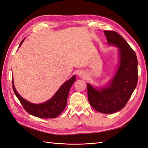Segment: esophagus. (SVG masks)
I'll return each instance as SVG.
<instances>
[{
    "label": "esophagus",
    "mask_w": 148,
    "mask_h": 148,
    "mask_svg": "<svg viewBox=\"0 0 148 148\" xmlns=\"http://www.w3.org/2000/svg\"><path fill=\"white\" fill-rule=\"evenodd\" d=\"M78 76L82 78H84L85 77H86V74L84 72V71H80V72L78 73Z\"/></svg>",
    "instance_id": "obj_1"
}]
</instances>
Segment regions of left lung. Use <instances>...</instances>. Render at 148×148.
Returning <instances> with one entry per match:
<instances>
[{"mask_svg": "<svg viewBox=\"0 0 148 148\" xmlns=\"http://www.w3.org/2000/svg\"><path fill=\"white\" fill-rule=\"evenodd\" d=\"M109 44L119 48L120 64L110 86L97 90L87 84L88 97L92 108L101 113L112 114L126 106L138 82V60L128 42L114 31H104Z\"/></svg>", "mask_w": 148, "mask_h": 148, "instance_id": "8db88e82", "label": "left lung"}]
</instances>
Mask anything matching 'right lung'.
<instances>
[{
    "mask_svg": "<svg viewBox=\"0 0 148 148\" xmlns=\"http://www.w3.org/2000/svg\"><path fill=\"white\" fill-rule=\"evenodd\" d=\"M24 41L22 40L19 47ZM75 77H71L69 80L62 85L50 100L41 104H34L29 102L22 98L16 91L12 79V87L16 96L20 101L25 110L29 114L42 119L56 118L65 109L70 89L75 81Z\"/></svg>",
    "mask_w": 148,
    "mask_h": 148,
    "instance_id": "right-lung-1",
    "label": "right lung"
}]
</instances>
